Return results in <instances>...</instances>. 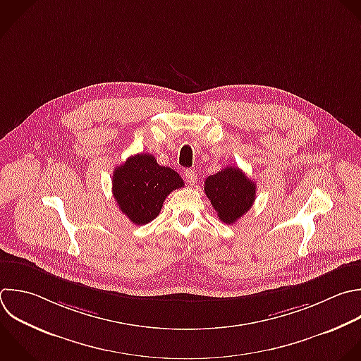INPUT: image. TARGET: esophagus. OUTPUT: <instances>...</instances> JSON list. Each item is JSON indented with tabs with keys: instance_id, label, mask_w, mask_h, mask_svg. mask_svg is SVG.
Returning <instances> with one entry per match:
<instances>
[{
	"instance_id": "esophagus-1",
	"label": "esophagus",
	"mask_w": 361,
	"mask_h": 361,
	"mask_svg": "<svg viewBox=\"0 0 361 361\" xmlns=\"http://www.w3.org/2000/svg\"><path fill=\"white\" fill-rule=\"evenodd\" d=\"M185 179L189 185H195L196 180H197V176H196V172L193 169H186L185 171Z\"/></svg>"
}]
</instances>
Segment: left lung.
Masks as SVG:
<instances>
[{
  "instance_id": "left-lung-1",
  "label": "left lung",
  "mask_w": 361,
  "mask_h": 361,
  "mask_svg": "<svg viewBox=\"0 0 361 361\" xmlns=\"http://www.w3.org/2000/svg\"><path fill=\"white\" fill-rule=\"evenodd\" d=\"M255 183L234 166H227L204 182V193L226 224L235 223L252 206L255 200Z\"/></svg>"
}]
</instances>
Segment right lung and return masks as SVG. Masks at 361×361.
Segmentation results:
<instances>
[{
    "mask_svg": "<svg viewBox=\"0 0 361 361\" xmlns=\"http://www.w3.org/2000/svg\"><path fill=\"white\" fill-rule=\"evenodd\" d=\"M185 183L172 168L161 166L155 157L137 154L113 172V195L120 210L138 226L152 221L166 196Z\"/></svg>",
    "mask_w": 361,
    "mask_h": 361,
    "instance_id": "add662e5",
    "label": "right lung"
}]
</instances>
